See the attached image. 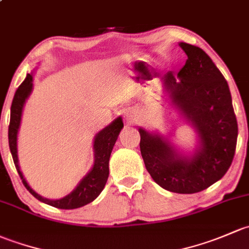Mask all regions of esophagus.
Here are the masks:
<instances>
[{
    "label": "esophagus",
    "instance_id": "34e87169",
    "mask_svg": "<svg viewBox=\"0 0 249 249\" xmlns=\"http://www.w3.org/2000/svg\"><path fill=\"white\" fill-rule=\"evenodd\" d=\"M124 117L128 124H132V122H134L138 117L137 110L135 109H124Z\"/></svg>",
    "mask_w": 249,
    "mask_h": 249
}]
</instances>
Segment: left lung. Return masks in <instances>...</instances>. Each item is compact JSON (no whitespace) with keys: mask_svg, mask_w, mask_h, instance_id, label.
Returning a JSON list of instances; mask_svg holds the SVG:
<instances>
[{"mask_svg":"<svg viewBox=\"0 0 249 249\" xmlns=\"http://www.w3.org/2000/svg\"><path fill=\"white\" fill-rule=\"evenodd\" d=\"M178 45L188 58L178 78L171 73L164 75L163 92L196 130V147L186 152L157 130H138L143 163L153 181L169 192L193 194L220 180L230 168L237 121L227 80L210 56L196 45Z\"/></svg>","mask_w":249,"mask_h":249,"instance_id":"8db88e82","label":"left lung"}]
</instances>
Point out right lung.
Segmentation results:
<instances>
[{
    "label": "right lung",
    "mask_w": 249,
    "mask_h": 249,
    "mask_svg": "<svg viewBox=\"0 0 249 249\" xmlns=\"http://www.w3.org/2000/svg\"><path fill=\"white\" fill-rule=\"evenodd\" d=\"M33 89V73L27 74L22 84L18 87L17 92L13 98L12 107H10V122L8 128V140L9 148L12 153L13 160H14L15 168L21 178L22 183L26 187L27 191L44 204L50 206L57 207L63 210H73L78 207L85 206L89 204L102 193L106 186L107 176H109V160L111 151L114 148L115 142L119 138L120 132L124 128V121L122 117L119 116L115 119L106 128L99 130L96 134L93 140V165L89 169V173L81 178L80 182L76 184L75 188L67 194L66 196L60 199H48L33 191L31 186L27 183L26 178H24L21 169L19 165V158H18V133H19L20 124H21L22 110H24L25 103L30 97Z\"/></svg>",
    "instance_id": "obj_1"
}]
</instances>
